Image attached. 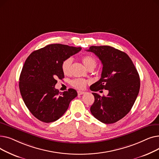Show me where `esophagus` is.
Here are the masks:
<instances>
[{"instance_id":"34e87169","label":"esophagus","mask_w":159,"mask_h":159,"mask_svg":"<svg viewBox=\"0 0 159 159\" xmlns=\"http://www.w3.org/2000/svg\"><path fill=\"white\" fill-rule=\"evenodd\" d=\"M77 93H78L79 95H83V94L85 93L84 91H78Z\"/></svg>"}]
</instances>
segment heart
I'll return each instance as SVG.
<instances>
[{"label": "heart", "mask_w": 159, "mask_h": 159, "mask_svg": "<svg viewBox=\"0 0 159 159\" xmlns=\"http://www.w3.org/2000/svg\"><path fill=\"white\" fill-rule=\"evenodd\" d=\"M82 61L83 64L88 70H94L97 64V62L95 58L91 55H85L82 58ZM73 63V58L71 57H68L66 59L63 61L62 62L61 68L62 72L65 75H68L71 72V66ZM87 80L82 79H75L71 80V85L77 89H84L86 84H87Z\"/></svg>", "instance_id": "b5f03b06"}]
</instances>
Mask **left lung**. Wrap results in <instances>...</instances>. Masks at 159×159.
I'll return each instance as SVG.
<instances>
[{
	"label": "left lung",
	"instance_id": "1",
	"mask_svg": "<svg viewBox=\"0 0 159 159\" xmlns=\"http://www.w3.org/2000/svg\"><path fill=\"white\" fill-rule=\"evenodd\" d=\"M102 64L101 78L90 86L93 91L106 89L107 96L92 93L95 101L90 111L104 124H112L124 117L131 110L140 89V77L129 57L109 46L89 47Z\"/></svg>",
	"mask_w": 159,
	"mask_h": 159
}]
</instances>
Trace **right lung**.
<instances>
[{"label": "right lung", "mask_w": 159, "mask_h": 159, "mask_svg": "<svg viewBox=\"0 0 159 159\" xmlns=\"http://www.w3.org/2000/svg\"><path fill=\"white\" fill-rule=\"evenodd\" d=\"M81 48L61 44H49L32 52L24 62L19 78L23 101L31 114L46 123L56 121L68 110L77 96L70 88L60 94L55 88L57 79H62V62L77 53Z\"/></svg>", "instance_id": "obj_1"}]
</instances>
